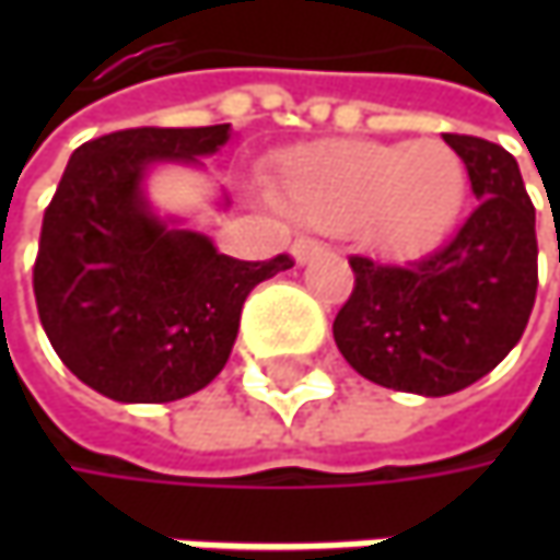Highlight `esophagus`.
Returning <instances> with one entry per match:
<instances>
[{
	"label": "esophagus",
	"instance_id": "obj_1",
	"mask_svg": "<svg viewBox=\"0 0 560 560\" xmlns=\"http://www.w3.org/2000/svg\"><path fill=\"white\" fill-rule=\"evenodd\" d=\"M320 252H327V246H324L320 240H312V236H299V240L292 243V255H295L299 265L314 258V255H320Z\"/></svg>",
	"mask_w": 560,
	"mask_h": 560
}]
</instances>
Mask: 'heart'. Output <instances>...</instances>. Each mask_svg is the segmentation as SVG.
I'll use <instances>...</instances> for the list:
<instances>
[{
    "label": "heart",
    "mask_w": 560,
    "mask_h": 560,
    "mask_svg": "<svg viewBox=\"0 0 560 560\" xmlns=\"http://www.w3.org/2000/svg\"><path fill=\"white\" fill-rule=\"evenodd\" d=\"M467 174L440 140H327L299 145L277 171V202L312 226L361 224L389 258H418L455 226Z\"/></svg>",
    "instance_id": "heart-1"
}]
</instances>
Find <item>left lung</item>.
I'll return each mask as SVG.
<instances>
[{"label":"left lung","mask_w":560,"mask_h":560,"mask_svg":"<svg viewBox=\"0 0 560 560\" xmlns=\"http://www.w3.org/2000/svg\"><path fill=\"white\" fill-rule=\"evenodd\" d=\"M480 205L433 255L380 265L352 255L355 290L334 339L358 374L396 393L452 396L477 383L524 336L536 287V208L514 155L495 142L442 133Z\"/></svg>","instance_id":"1"}]
</instances>
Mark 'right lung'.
I'll list each match as a JSON object with an SVG mask.
<instances>
[{
  "label": "right lung",
  "mask_w": 560,
  "mask_h": 560,
  "mask_svg": "<svg viewBox=\"0 0 560 560\" xmlns=\"http://www.w3.org/2000/svg\"><path fill=\"white\" fill-rule=\"evenodd\" d=\"M214 127H130L83 142L43 214L33 295L65 368L115 401H177L224 371L246 295L290 255L240 261L159 221L142 196L152 162H199Z\"/></svg>",
  "instance_id": "add662e5"
}]
</instances>
